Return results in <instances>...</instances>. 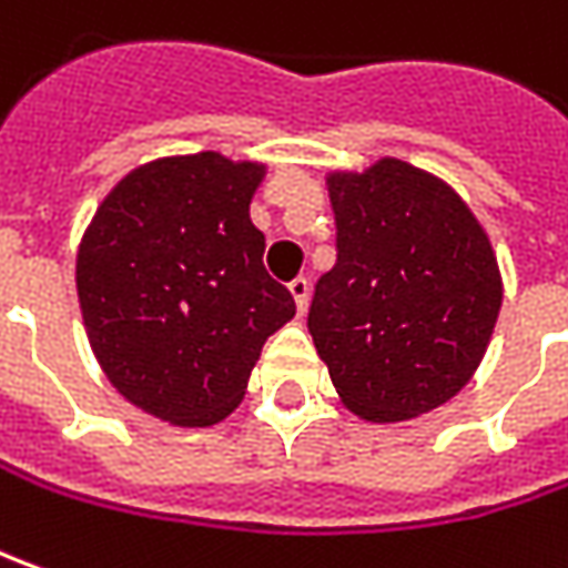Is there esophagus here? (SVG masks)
<instances>
[{"label": "esophagus", "instance_id": "esophagus-1", "mask_svg": "<svg viewBox=\"0 0 568 568\" xmlns=\"http://www.w3.org/2000/svg\"><path fill=\"white\" fill-rule=\"evenodd\" d=\"M288 295L295 298V307H298V314H304V311H307V295H311V285H307V280H304V276L292 280V283H288Z\"/></svg>", "mask_w": 568, "mask_h": 568}]
</instances>
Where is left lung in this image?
<instances>
[{"label":"left lung","instance_id":"obj_1","mask_svg":"<svg viewBox=\"0 0 568 568\" xmlns=\"http://www.w3.org/2000/svg\"><path fill=\"white\" fill-rule=\"evenodd\" d=\"M339 257L307 329L339 402L371 424L440 408L475 377L503 304L487 229L427 169L381 156L329 169Z\"/></svg>","mask_w":568,"mask_h":568}]
</instances>
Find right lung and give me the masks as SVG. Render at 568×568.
I'll list each match as a JSON object with an SVG mask.
<instances>
[{
	"label": "right lung",
	"instance_id": "add662e5",
	"mask_svg": "<svg viewBox=\"0 0 568 568\" xmlns=\"http://www.w3.org/2000/svg\"><path fill=\"white\" fill-rule=\"evenodd\" d=\"M264 175L266 163L216 150L160 156L119 179L84 229L74 285L93 358L153 418H229L264 343L295 317L251 223Z\"/></svg>",
	"mask_w": 568,
	"mask_h": 568
}]
</instances>
